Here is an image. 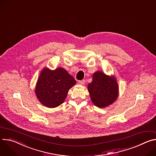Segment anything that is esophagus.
Here are the masks:
<instances>
[{
	"label": "esophagus",
	"instance_id": "esophagus-1",
	"mask_svg": "<svg viewBox=\"0 0 156 156\" xmlns=\"http://www.w3.org/2000/svg\"><path fill=\"white\" fill-rule=\"evenodd\" d=\"M84 83H85V80H81V81H78V84H81V85H83V84H84Z\"/></svg>",
	"mask_w": 156,
	"mask_h": 156
}]
</instances>
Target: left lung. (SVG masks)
Instances as JSON below:
<instances>
[{"label":"left lung","instance_id":"left-lung-1","mask_svg":"<svg viewBox=\"0 0 156 156\" xmlns=\"http://www.w3.org/2000/svg\"><path fill=\"white\" fill-rule=\"evenodd\" d=\"M92 102L99 108H105L115 102L118 96V84L115 77L101 72H95L88 85Z\"/></svg>","mask_w":156,"mask_h":156}]
</instances>
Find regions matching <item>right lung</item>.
<instances>
[{
	"instance_id": "right-lung-1",
	"label": "right lung",
	"mask_w": 156,
	"mask_h": 156,
	"mask_svg": "<svg viewBox=\"0 0 156 156\" xmlns=\"http://www.w3.org/2000/svg\"><path fill=\"white\" fill-rule=\"evenodd\" d=\"M76 83L73 76L63 68L51 71L43 69L38 79L35 93L40 102L48 108L62 105L69 90Z\"/></svg>"
}]
</instances>
